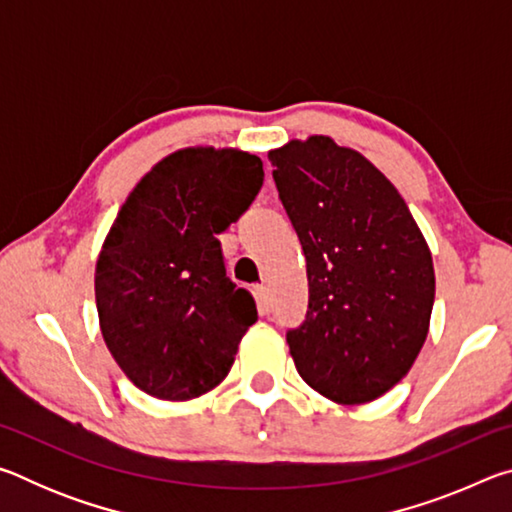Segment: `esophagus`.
<instances>
[{"instance_id": "obj_1", "label": "esophagus", "mask_w": 512, "mask_h": 512, "mask_svg": "<svg viewBox=\"0 0 512 512\" xmlns=\"http://www.w3.org/2000/svg\"><path fill=\"white\" fill-rule=\"evenodd\" d=\"M255 298H257V305L262 314H268L271 311V293H268L266 284H257L255 287Z\"/></svg>"}]
</instances>
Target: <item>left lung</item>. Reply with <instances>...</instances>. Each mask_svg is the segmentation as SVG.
Masks as SVG:
<instances>
[{"mask_svg": "<svg viewBox=\"0 0 512 512\" xmlns=\"http://www.w3.org/2000/svg\"><path fill=\"white\" fill-rule=\"evenodd\" d=\"M268 160L307 259V316L287 332L300 377L332 402L377 400L427 339V241L391 180L332 137L293 140Z\"/></svg>", "mask_w": 512, "mask_h": 512, "instance_id": "obj_1", "label": "left lung"}]
</instances>
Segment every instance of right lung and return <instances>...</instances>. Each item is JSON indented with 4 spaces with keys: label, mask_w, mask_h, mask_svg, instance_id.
<instances>
[{
    "label": "right lung",
    "mask_w": 512,
    "mask_h": 512,
    "mask_svg": "<svg viewBox=\"0 0 512 512\" xmlns=\"http://www.w3.org/2000/svg\"><path fill=\"white\" fill-rule=\"evenodd\" d=\"M264 183L237 149L167 155L121 205L99 253L94 296L103 341L124 375L158 400L219 386L257 320L250 291L225 275L221 241Z\"/></svg>",
    "instance_id": "right-lung-1"
}]
</instances>
